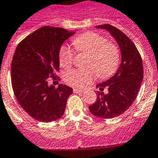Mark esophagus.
I'll list each match as a JSON object with an SVG mask.
<instances>
[{
	"mask_svg": "<svg viewBox=\"0 0 158 158\" xmlns=\"http://www.w3.org/2000/svg\"><path fill=\"white\" fill-rule=\"evenodd\" d=\"M73 92L75 93V94H79V93H83L84 92V90H81V89H74L73 90Z\"/></svg>",
	"mask_w": 158,
	"mask_h": 158,
	"instance_id": "obj_1",
	"label": "esophagus"
}]
</instances>
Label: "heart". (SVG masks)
<instances>
[{
  "mask_svg": "<svg viewBox=\"0 0 158 158\" xmlns=\"http://www.w3.org/2000/svg\"><path fill=\"white\" fill-rule=\"evenodd\" d=\"M75 49L90 55L86 67L92 69L99 79L111 76L117 71L119 64V51L114 44L94 31H87L78 35L73 41ZM74 52L69 46L64 45L60 51V64L64 68H70L74 61ZM66 83L74 87L80 88L93 80L90 70L73 69L64 75Z\"/></svg>",
  "mask_w": 158,
  "mask_h": 158,
  "instance_id": "heart-1",
  "label": "heart"
}]
</instances>
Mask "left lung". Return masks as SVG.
I'll list each match as a JSON object with an SVG mask.
<instances>
[{
	"label": "left lung",
	"instance_id": "left-lung-1",
	"mask_svg": "<svg viewBox=\"0 0 158 158\" xmlns=\"http://www.w3.org/2000/svg\"><path fill=\"white\" fill-rule=\"evenodd\" d=\"M96 28L105 29L118 44L121 64L112 77L96 87L107 94L97 92V100L89 106L90 113L102 118L118 117L128 110L137 97L143 79L142 60L136 46L126 34L110 24L98 25Z\"/></svg>",
	"mask_w": 158,
	"mask_h": 158
}]
</instances>
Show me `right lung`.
Segmentation results:
<instances>
[{
  "label": "right lung",
  "instance_id": "1",
  "mask_svg": "<svg viewBox=\"0 0 158 158\" xmlns=\"http://www.w3.org/2000/svg\"><path fill=\"white\" fill-rule=\"evenodd\" d=\"M76 31L45 26L16 47L11 64L12 87L20 106L35 120L49 123L64 114L73 89L63 84L55 88L48 85V78L56 79L61 46Z\"/></svg>",
  "mask_w": 158,
  "mask_h": 158
}]
</instances>
